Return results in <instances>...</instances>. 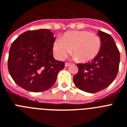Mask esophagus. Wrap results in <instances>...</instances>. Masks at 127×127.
Here are the masks:
<instances>
[{"mask_svg": "<svg viewBox=\"0 0 127 127\" xmlns=\"http://www.w3.org/2000/svg\"><path fill=\"white\" fill-rule=\"evenodd\" d=\"M69 65H70V64L69 63H67V62H66L65 64V67H68Z\"/></svg>", "mask_w": 127, "mask_h": 127, "instance_id": "esophagus-1", "label": "esophagus"}]
</instances>
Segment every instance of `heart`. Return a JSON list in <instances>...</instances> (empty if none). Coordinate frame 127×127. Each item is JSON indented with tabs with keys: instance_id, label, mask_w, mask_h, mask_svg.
Masks as SVG:
<instances>
[{
	"instance_id": "b5f03b06",
	"label": "heart",
	"mask_w": 127,
	"mask_h": 127,
	"mask_svg": "<svg viewBox=\"0 0 127 127\" xmlns=\"http://www.w3.org/2000/svg\"><path fill=\"white\" fill-rule=\"evenodd\" d=\"M102 43L100 37L94 32L74 30L65 33L62 39H56L52 50L58 60L65 59L72 52L74 60L86 62L94 59L99 54Z\"/></svg>"
}]
</instances>
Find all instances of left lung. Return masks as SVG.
I'll use <instances>...</instances> for the list:
<instances>
[{"label": "left lung", "mask_w": 127, "mask_h": 127, "mask_svg": "<svg viewBox=\"0 0 127 127\" xmlns=\"http://www.w3.org/2000/svg\"><path fill=\"white\" fill-rule=\"evenodd\" d=\"M97 34L102 43L100 52L92 62L76 64L78 72L73 76L78 89L91 94L100 92L112 83L120 62L119 51L112 37L100 30Z\"/></svg>", "instance_id": "8db88e82"}]
</instances>
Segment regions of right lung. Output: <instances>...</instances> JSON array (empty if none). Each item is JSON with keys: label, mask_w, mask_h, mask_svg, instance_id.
<instances>
[{"label": "right lung", "mask_w": 127, "mask_h": 127, "mask_svg": "<svg viewBox=\"0 0 127 127\" xmlns=\"http://www.w3.org/2000/svg\"><path fill=\"white\" fill-rule=\"evenodd\" d=\"M54 41L49 29H39L24 32L12 43L8 68L17 84L32 92H43L54 85L65 66L53 57Z\"/></svg>", "instance_id": "right-lung-1"}]
</instances>
